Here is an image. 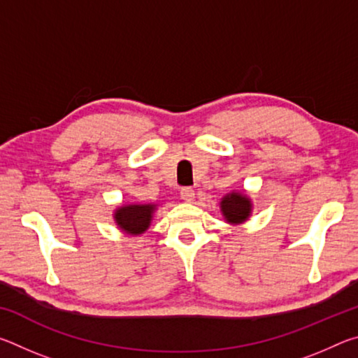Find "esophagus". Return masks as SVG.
I'll return each mask as SVG.
<instances>
[{"label":"esophagus","instance_id":"esophagus-1","mask_svg":"<svg viewBox=\"0 0 358 358\" xmlns=\"http://www.w3.org/2000/svg\"><path fill=\"white\" fill-rule=\"evenodd\" d=\"M180 196H181V199H183V201H186V202H192V201H194V197H196V191H194L192 187L186 186V187H183V189H181Z\"/></svg>","mask_w":358,"mask_h":358}]
</instances>
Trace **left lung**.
Masks as SVG:
<instances>
[{"mask_svg":"<svg viewBox=\"0 0 358 358\" xmlns=\"http://www.w3.org/2000/svg\"><path fill=\"white\" fill-rule=\"evenodd\" d=\"M221 211L227 222H243L251 213V202L245 194L232 192L227 194L221 202Z\"/></svg>","mask_w":358,"mask_h":358,"instance_id":"1","label":"left lung"}]
</instances>
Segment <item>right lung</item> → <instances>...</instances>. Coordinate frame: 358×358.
I'll return each mask as SVG.
<instances>
[{"label": "right lung", "instance_id": "add662e5", "mask_svg": "<svg viewBox=\"0 0 358 358\" xmlns=\"http://www.w3.org/2000/svg\"><path fill=\"white\" fill-rule=\"evenodd\" d=\"M155 211V205H128L121 207L115 213V221L118 222L120 229L131 235L143 234L148 229L151 215Z\"/></svg>", "mask_w": 358, "mask_h": 358}]
</instances>
